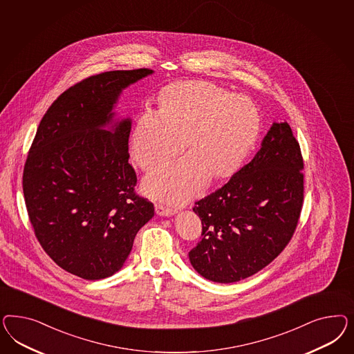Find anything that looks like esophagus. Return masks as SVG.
Masks as SVG:
<instances>
[{"mask_svg": "<svg viewBox=\"0 0 354 354\" xmlns=\"http://www.w3.org/2000/svg\"><path fill=\"white\" fill-rule=\"evenodd\" d=\"M156 213L161 216H171L175 214V210L169 207V206H165V205L157 204L156 205Z\"/></svg>", "mask_w": 354, "mask_h": 354, "instance_id": "obj_1", "label": "esophagus"}]
</instances>
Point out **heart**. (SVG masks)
I'll use <instances>...</instances> for the list:
<instances>
[{
    "instance_id": "obj_1",
    "label": "heart",
    "mask_w": 354,
    "mask_h": 354,
    "mask_svg": "<svg viewBox=\"0 0 354 354\" xmlns=\"http://www.w3.org/2000/svg\"><path fill=\"white\" fill-rule=\"evenodd\" d=\"M259 124L257 106L248 97L203 80L167 86L160 110L140 114L131 153L145 171L179 154L184 141L188 156L151 172L144 191L157 200L182 203L204 187L209 175L212 180L230 176L256 142Z\"/></svg>"
}]
</instances>
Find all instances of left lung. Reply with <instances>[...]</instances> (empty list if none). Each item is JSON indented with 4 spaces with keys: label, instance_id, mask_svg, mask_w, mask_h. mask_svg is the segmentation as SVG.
<instances>
[{
    "label": "left lung",
    "instance_id": "8db88e82",
    "mask_svg": "<svg viewBox=\"0 0 354 354\" xmlns=\"http://www.w3.org/2000/svg\"><path fill=\"white\" fill-rule=\"evenodd\" d=\"M302 170L290 124L272 123L254 158L194 204L203 234L188 254L193 268L215 283H235L278 257L299 223Z\"/></svg>",
    "mask_w": 354,
    "mask_h": 354
}]
</instances>
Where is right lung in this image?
Returning a JSON list of instances; mask_svg holds the SVG:
<instances>
[{
    "label": "right lung",
    "mask_w": 354,
    "mask_h": 354,
    "mask_svg": "<svg viewBox=\"0 0 354 354\" xmlns=\"http://www.w3.org/2000/svg\"><path fill=\"white\" fill-rule=\"evenodd\" d=\"M149 68L107 71L70 86L45 113L23 171L35 235L67 272L86 280L119 271L154 206L135 193L131 119L113 111Z\"/></svg>",
    "instance_id": "1"
}]
</instances>
